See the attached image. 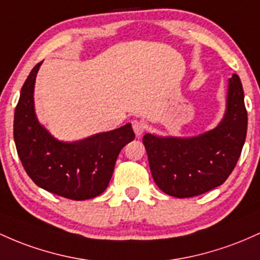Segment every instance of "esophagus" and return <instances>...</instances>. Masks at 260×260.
Returning <instances> with one entry per match:
<instances>
[{"label":"esophagus","mask_w":260,"mask_h":260,"mask_svg":"<svg viewBox=\"0 0 260 260\" xmlns=\"http://www.w3.org/2000/svg\"><path fill=\"white\" fill-rule=\"evenodd\" d=\"M145 129H146L145 122H142L140 120H134L133 121V130H134V133H135L138 136L141 135V134L145 131Z\"/></svg>","instance_id":"34e87169"}]
</instances>
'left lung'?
<instances>
[{
	"label": "left lung",
	"instance_id": "8db88e82",
	"mask_svg": "<svg viewBox=\"0 0 260 260\" xmlns=\"http://www.w3.org/2000/svg\"><path fill=\"white\" fill-rule=\"evenodd\" d=\"M247 110L240 77L229 80L226 113L215 129L194 138L142 139L152 178L166 194L191 198L224 183L237 165L247 135Z\"/></svg>",
	"mask_w": 260,
	"mask_h": 260
}]
</instances>
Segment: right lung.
<instances>
[{"label":"right lung","mask_w":260,"mask_h":260,"mask_svg":"<svg viewBox=\"0 0 260 260\" xmlns=\"http://www.w3.org/2000/svg\"><path fill=\"white\" fill-rule=\"evenodd\" d=\"M31 70L14 110L13 138L23 167L40 188L72 200L98 197L107 189L121 148L135 139L131 124L75 142L52 138L38 121Z\"/></svg>","instance_id":"obj_1"}]
</instances>
